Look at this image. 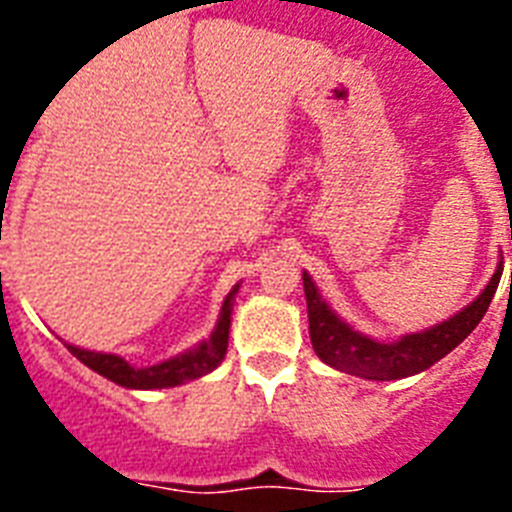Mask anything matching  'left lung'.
Here are the masks:
<instances>
[{"label": "left lung", "mask_w": 512, "mask_h": 512, "mask_svg": "<svg viewBox=\"0 0 512 512\" xmlns=\"http://www.w3.org/2000/svg\"><path fill=\"white\" fill-rule=\"evenodd\" d=\"M500 276L502 265H497V271H494L492 281L486 284L484 292L468 308L454 313L449 321H441V324L425 329V332L404 335L396 342H377L356 332L350 324H345L329 308L327 300L321 297L319 287L313 284L311 276L303 273L313 350L324 364L335 366L345 374L364 377V380H401V377L425 372L428 366L441 361L446 353H452L478 327V321L484 319L486 308H489L494 292H497Z\"/></svg>", "instance_id": "8db88e82"}]
</instances>
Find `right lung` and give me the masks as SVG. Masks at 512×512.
I'll return each instance as SVG.
<instances>
[{
    "mask_svg": "<svg viewBox=\"0 0 512 512\" xmlns=\"http://www.w3.org/2000/svg\"><path fill=\"white\" fill-rule=\"evenodd\" d=\"M239 292V284L228 292L223 303V311H220V319H217L215 332L209 335V340H204L196 348L185 350L180 356L167 358L162 364L146 366V369H138V366H130L122 356H114V353H95V350L76 348V345H66L71 353H74L84 366H90L92 372L103 374L116 385L132 390H156V388H175V385H183V382L199 380L204 374H209L212 369L220 366V361L225 358V350H228V329H231V311H233V297Z\"/></svg>",
    "mask_w": 512,
    "mask_h": 512,
    "instance_id": "obj_1",
    "label": "right lung"
}]
</instances>
